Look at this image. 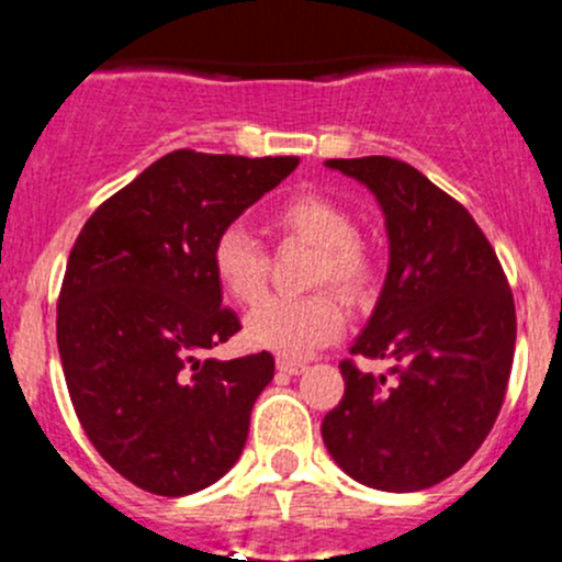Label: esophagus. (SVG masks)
<instances>
[{"mask_svg":"<svg viewBox=\"0 0 562 562\" xmlns=\"http://www.w3.org/2000/svg\"><path fill=\"white\" fill-rule=\"evenodd\" d=\"M277 370L282 372V375H302L307 367L302 364V361H291V359H277Z\"/></svg>","mask_w":562,"mask_h":562,"instance_id":"obj_1","label":"esophagus"}]
</instances>
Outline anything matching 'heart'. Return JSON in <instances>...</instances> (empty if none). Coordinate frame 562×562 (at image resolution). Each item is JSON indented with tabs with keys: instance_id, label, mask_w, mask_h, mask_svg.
<instances>
[{
	"instance_id": "heart-1",
	"label": "heart",
	"mask_w": 562,
	"mask_h": 562,
	"mask_svg": "<svg viewBox=\"0 0 562 562\" xmlns=\"http://www.w3.org/2000/svg\"><path fill=\"white\" fill-rule=\"evenodd\" d=\"M271 225L285 239L315 247L307 271L310 285L328 282L350 299L359 296L370 285L372 263L364 245L353 239V220L326 195L302 192V195L288 198L274 209ZM209 260H212L214 277L231 299L247 304L260 296L269 260L260 241L245 225H225L214 236ZM342 328V307L331 293L323 291L296 299L269 296L255 304L245 317V339L252 348L288 356V359L315 353L323 345L334 342Z\"/></svg>"
}]
</instances>
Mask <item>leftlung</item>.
Here are the masks:
<instances>
[{
    "mask_svg": "<svg viewBox=\"0 0 562 562\" xmlns=\"http://www.w3.org/2000/svg\"><path fill=\"white\" fill-rule=\"evenodd\" d=\"M323 166L364 184L386 220V280L350 353L394 364L386 386L342 361L345 396L323 418V443L359 484L429 490L479 451L501 413L514 296L468 209L422 171L394 157Z\"/></svg>",
    "mask_w": 562,
    "mask_h": 562,
    "instance_id": "1",
    "label": "left lung"
}]
</instances>
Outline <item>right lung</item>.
<instances>
[{"instance_id":"add662e5","label":"right lung","mask_w":562,"mask_h":562,"mask_svg":"<svg viewBox=\"0 0 562 562\" xmlns=\"http://www.w3.org/2000/svg\"><path fill=\"white\" fill-rule=\"evenodd\" d=\"M296 166L171 151L78 234L56 310L61 370L83 432L140 490L192 495L241 457L274 356L201 359L241 328L209 252Z\"/></svg>"}]
</instances>
